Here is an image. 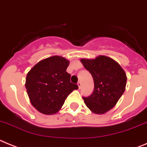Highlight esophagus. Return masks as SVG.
Instances as JSON below:
<instances>
[{
    "label": "esophagus",
    "mask_w": 147,
    "mask_h": 147,
    "mask_svg": "<svg viewBox=\"0 0 147 147\" xmlns=\"http://www.w3.org/2000/svg\"><path fill=\"white\" fill-rule=\"evenodd\" d=\"M78 86L79 88H81V86H82V84H81V83H80V82H78Z\"/></svg>",
    "instance_id": "1"
}]
</instances>
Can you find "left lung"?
Listing matches in <instances>:
<instances>
[{
	"label": "left lung",
	"instance_id": "obj_1",
	"mask_svg": "<svg viewBox=\"0 0 147 147\" xmlns=\"http://www.w3.org/2000/svg\"><path fill=\"white\" fill-rule=\"evenodd\" d=\"M84 67L91 73L94 88L88 96H83L85 104L96 113H104L113 108L124 94L127 77L117 62L106 56L95 59H81Z\"/></svg>",
	"mask_w": 147,
	"mask_h": 147
}]
</instances>
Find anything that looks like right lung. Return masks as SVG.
Here are the masks:
<instances>
[{"label":"right lung","instance_id":"obj_1","mask_svg":"<svg viewBox=\"0 0 147 147\" xmlns=\"http://www.w3.org/2000/svg\"><path fill=\"white\" fill-rule=\"evenodd\" d=\"M69 64L64 58L52 56L39 61L28 73V95L33 106L41 113H57L68 95L78 88L71 83V75L66 71Z\"/></svg>","mask_w":147,"mask_h":147}]
</instances>
